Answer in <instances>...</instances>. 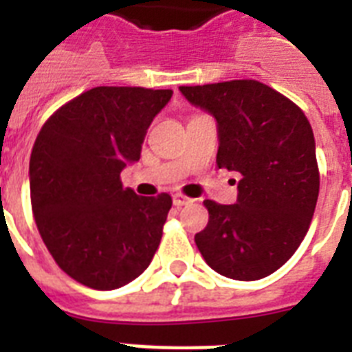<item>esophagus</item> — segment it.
Returning <instances> with one entry per match:
<instances>
[{"label":"esophagus","instance_id":"34e87169","mask_svg":"<svg viewBox=\"0 0 352 352\" xmlns=\"http://www.w3.org/2000/svg\"><path fill=\"white\" fill-rule=\"evenodd\" d=\"M190 203H193V199L186 197V195H182V193H175V195H173V204H175L177 208H179V206H184V204H190Z\"/></svg>","mask_w":352,"mask_h":352}]
</instances>
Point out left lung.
<instances>
[{
    "label": "left lung",
    "mask_w": 352,
    "mask_h": 352,
    "mask_svg": "<svg viewBox=\"0 0 352 352\" xmlns=\"http://www.w3.org/2000/svg\"><path fill=\"white\" fill-rule=\"evenodd\" d=\"M217 120V166L241 173L237 203L204 201L195 245L215 272L254 281L276 272L311 226L320 171L314 133L294 102L257 80L182 85Z\"/></svg>",
    "instance_id": "obj_1"
}]
</instances>
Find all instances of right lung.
<instances>
[{
    "label": "right lung",
    "mask_w": 352,
    "mask_h": 352,
    "mask_svg": "<svg viewBox=\"0 0 352 352\" xmlns=\"http://www.w3.org/2000/svg\"><path fill=\"white\" fill-rule=\"evenodd\" d=\"M171 89L100 85L63 104L36 137L30 204L52 259L96 290L124 287L149 267L171 197H138L120 171L140 159L155 115Z\"/></svg>",
    "instance_id": "obj_1"
}]
</instances>
